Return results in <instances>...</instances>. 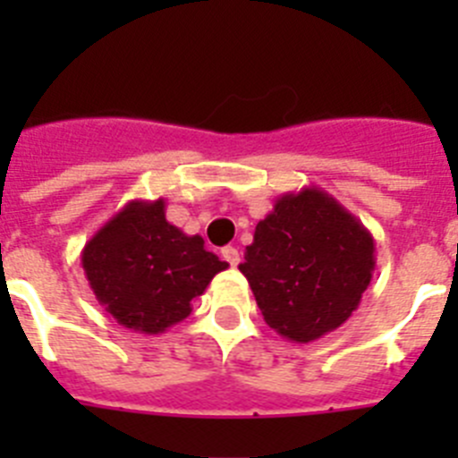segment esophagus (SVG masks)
Returning a JSON list of instances; mask_svg holds the SVG:
<instances>
[{
    "label": "esophagus",
    "mask_w": 458,
    "mask_h": 458,
    "mask_svg": "<svg viewBox=\"0 0 458 458\" xmlns=\"http://www.w3.org/2000/svg\"><path fill=\"white\" fill-rule=\"evenodd\" d=\"M222 259H225L226 264L236 268V266L241 264V252H238L236 248H232V245H226V248H222Z\"/></svg>",
    "instance_id": "34e87169"
}]
</instances>
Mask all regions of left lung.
<instances>
[{
    "instance_id": "obj_1",
    "label": "left lung",
    "mask_w": 458,
    "mask_h": 458,
    "mask_svg": "<svg viewBox=\"0 0 458 458\" xmlns=\"http://www.w3.org/2000/svg\"><path fill=\"white\" fill-rule=\"evenodd\" d=\"M374 252L369 229L333 194L310 185L275 201L238 268L275 333L310 344L358 310L374 275Z\"/></svg>"
}]
</instances>
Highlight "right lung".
I'll return each mask as SVG.
<instances>
[{
  "label": "right lung",
  "mask_w": 458,
  "mask_h": 458,
  "mask_svg": "<svg viewBox=\"0 0 458 458\" xmlns=\"http://www.w3.org/2000/svg\"><path fill=\"white\" fill-rule=\"evenodd\" d=\"M165 217V199H135L105 222L82 250V268L100 305L123 327L157 335L190 317L192 301L226 268Z\"/></svg>",
  "instance_id": "add662e5"
}]
</instances>
